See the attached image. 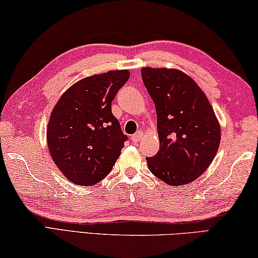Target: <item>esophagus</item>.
I'll use <instances>...</instances> for the list:
<instances>
[{"label": "esophagus", "mask_w": 258, "mask_h": 258, "mask_svg": "<svg viewBox=\"0 0 258 258\" xmlns=\"http://www.w3.org/2000/svg\"><path fill=\"white\" fill-rule=\"evenodd\" d=\"M142 138H143V133L140 132V131H139L138 133H135L132 137V141L133 142H140L142 140Z\"/></svg>", "instance_id": "esophagus-1"}]
</instances>
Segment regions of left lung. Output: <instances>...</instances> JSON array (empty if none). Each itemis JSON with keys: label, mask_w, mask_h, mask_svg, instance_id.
<instances>
[{"label": "left lung", "mask_w": 258, "mask_h": 258, "mask_svg": "<svg viewBox=\"0 0 258 258\" xmlns=\"http://www.w3.org/2000/svg\"><path fill=\"white\" fill-rule=\"evenodd\" d=\"M157 111L160 148L148 167L171 186L188 184L203 174L218 152L221 131L205 93L187 74L174 69L141 70Z\"/></svg>", "instance_id": "8db88e82"}]
</instances>
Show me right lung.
Instances as JSON below:
<instances>
[{
  "mask_svg": "<svg viewBox=\"0 0 258 258\" xmlns=\"http://www.w3.org/2000/svg\"><path fill=\"white\" fill-rule=\"evenodd\" d=\"M130 78L127 70L82 79L65 91L51 111L47 143L70 181L91 186L113 169L127 137L111 113V101Z\"/></svg>",
  "mask_w": 258,
  "mask_h": 258,
  "instance_id": "1",
  "label": "right lung"
}]
</instances>
